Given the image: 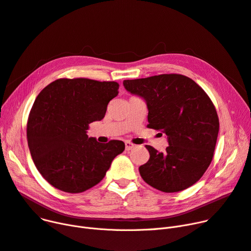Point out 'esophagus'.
I'll return each mask as SVG.
<instances>
[{"instance_id":"esophagus-1","label":"esophagus","mask_w":251,"mask_h":251,"mask_svg":"<svg viewBox=\"0 0 251 251\" xmlns=\"http://www.w3.org/2000/svg\"><path fill=\"white\" fill-rule=\"evenodd\" d=\"M135 147V144H133V143H131V142H125V148H126V150H132L133 148Z\"/></svg>"}]
</instances>
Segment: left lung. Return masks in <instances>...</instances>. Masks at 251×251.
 Returning a JSON list of instances; mask_svg holds the SVG:
<instances>
[{"label":"left lung","mask_w":251,"mask_h":251,"mask_svg":"<svg viewBox=\"0 0 251 251\" xmlns=\"http://www.w3.org/2000/svg\"><path fill=\"white\" fill-rule=\"evenodd\" d=\"M123 85L146 101L147 128L168 136L164 152L146 145L150 157L139 166L143 180L164 193L193 186L209 168L218 137L219 118L210 97L177 74L125 79Z\"/></svg>","instance_id":"left-lung-1"}]
</instances>
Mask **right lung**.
Masks as SVG:
<instances>
[{
    "mask_svg": "<svg viewBox=\"0 0 251 251\" xmlns=\"http://www.w3.org/2000/svg\"><path fill=\"white\" fill-rule=\"evenodd\" d=\"M119 83L58 78L37 96L27 121V141L36 169L54 188L82 193L101 181L125 149L120 140L89 138V124L102 120Z\"/></svg>",
    "mask_w": 251,
    "mask_h": 251,
    "instance_id": "obj_1",
    "label": "right lung"
}]
</instances>
